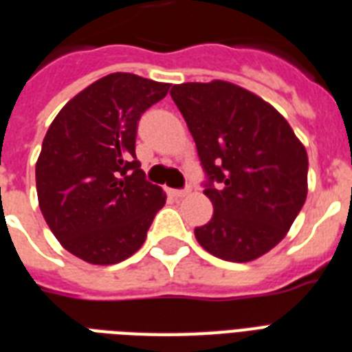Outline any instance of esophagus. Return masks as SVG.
Returning a JSON list of instances; mask_svg holds the SVG:
<instances>
[{
  "mask_svg": "<svg viewBox=\"0 0 352 352\" xmlns=\"http://www.w3.org/2000/svg\"><path fill=\"white\" fill-rule=\"evenodd\" d=\"M170 193L173 197H184L190 193V188H182V190H170Z\"/></svg>",
  "mask_w": 352,
  "mask_h": 352,
  "instance_id": "34e87169",
  "label": "esophagus"
}]
</instances>
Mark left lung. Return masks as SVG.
Returning <instances> with one entry per match:
<instances>
[{
    "label": "left lung",
    "instance_id": "1",
    "mask_svg": "<svg viewBox=\"0 0 352 352\" xmlns=\"http://www.w3.org/2000/svg\"><path fill=\"white\" fill-rule=\"evenodd\" d=\"M171 98L192 133L214 204L195 228L199 245L225 261L246 263L283 239L307 199L309 159L270 104L230 82L173 85Z\"/></svg>",
    "mask_w": 352,
    "mask_h": 352
}]
</instances>
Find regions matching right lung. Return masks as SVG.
I'll list each match as a JSON object with an SVG mask.
<instances>
[{"label":"right lung","instance_id":"1","mask_svg":"<svg viewBox=\"0 0 352 352\" xmlns=\"http://www.w3.org/2000/svg\"><path fill=\"white\" fill-rule=\"evenodd\" d=\"M170 84L131 73L96 80L62 107L36 162L38 203L65 250L115 265L142 246L166 203L135 153L138 120Z\"/></svg>","mask_w":352,"mask_h":352}]
</instances>
